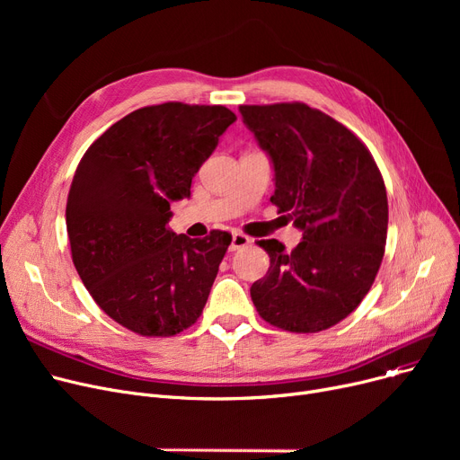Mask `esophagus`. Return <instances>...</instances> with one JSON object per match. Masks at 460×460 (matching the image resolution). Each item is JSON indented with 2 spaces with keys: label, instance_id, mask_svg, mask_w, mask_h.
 I'll use <instances>...</instances> for the list:
<instances>
[{
  "label": "esophagus",
  "instance_id": "34e87169",
  "mask_svg": "<svg viewBox=\"0 0 460 460\" xmlns=\"http://www.w3.org/2000/svg\"><path fill=\"white\" fill-rule=\"evenodd\" d=\"M252 244V238L248 236V234H244V233H234L233 234V240H231V252H236V250H243V248H246V246H250Z\"/></svg>",
  "mask_w": 460,
  "mask_h": 460
}]
</instances>
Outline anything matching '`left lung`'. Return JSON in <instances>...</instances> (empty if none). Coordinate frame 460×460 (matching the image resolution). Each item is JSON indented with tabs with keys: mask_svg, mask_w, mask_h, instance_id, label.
<instances>
[{
	"mask_svg": "<svg viewBox=\"0 0 460 460\" xmlns=\"http://www.w3.org/2000/svg\"><path fill=\"white\" fill-rule=\"evenodd\" d=\"M244 123L274 164L270 201L302 229L287 252L257 240L270 269L250 288L259 315L296 333L341 323L366 298L388 234L380 169L358 136L304 102L240 106Z\"/></svg>",
	"mask_w": 460,
	"mask_h": 460,
	"instance_id": "left-lung-1",
	"label": "left lung"
}]
</instances>
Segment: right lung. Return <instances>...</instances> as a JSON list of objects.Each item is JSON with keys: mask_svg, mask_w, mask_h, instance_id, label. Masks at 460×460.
I'll return each mask as SVG.
<instances>
[{"mask_svg": "<svg viewBox=\"0 0 460 460\" xmlns=\"http://www.w3.org/2000/svg\"><path fill=\"white\" fill-rule=\"evenodd\" d=\"M234 120L226 106H145L96 137L76 167L66 199L72 262L106 315L137 335H177L203 313L231 234H175L169 203L190 198Z\"/></svg>", "mask_w": 460, "mask_h": 460, "instance_id": "1", "label": "right lung"}]
</instances>
